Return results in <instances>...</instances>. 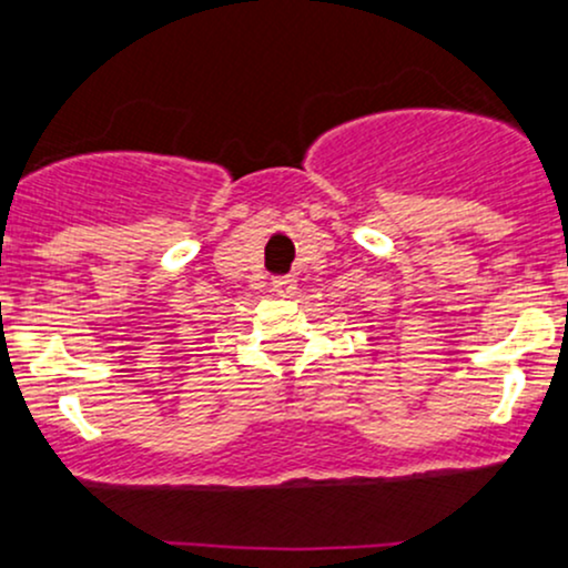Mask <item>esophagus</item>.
<instances>
[{
    "label": "esophagus",
    "instance_id": "obj_1",
    "mask_svg": "<svg viewBox=\"0 0 568 568\" xmlns=\"http://www.w3.org/2000/svg\"><path fill=\"white\" fill-rule=\"evenodd\" d=\"M272 288L277 291L280 296H291L296 291V277H294V274H283V277H274Z\"/></svg>",
    "mask_w": 568,
    "mask_h": 568
}]
</instances>
